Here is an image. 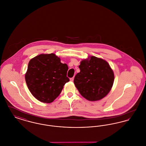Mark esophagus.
Wrapping results in <instances>:
<instances>
[{
    "label": "esophagus",
    "instance_id": "obj_1",
    "mask_svg": "<svg viewBox=\"0 0 146 146\" xmlns=\"http://www.w3.org/2000/svg\"><path fill=\"white\" fill-rule=\"evenodd\" d=\"M70 80L71 82H73V81L74 80V77H73V78H71L70 79Z\"/></svg>",
    "mask_w": 146,
    "mask_h": 146
}]
</instances>
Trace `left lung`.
Listing matches in <instances>:
<instances>
[{"label":"left lung","instance_id":"1","mask_svg":"<svg viewBox=\"0 0 146 146\" xmlns=\"http://www.w3.org/2000/svg\"><path fill=\"white\" fill-rule=\"evenodd\" d=\"M80 72L74 83L82 96L91 101L105 97L111 90L114 76L109 64L104 60L91 56L81 61Z\"/></svg>","mask_w":146,"mask_h":146}]
</instances>
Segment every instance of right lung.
<instances>
[{
  "label": "right lung",
  "instance_id": "obj_1",
  "mask_svg": "<svg viewBox=\"0 0 146 146\" xmlns=\"http://www.w3.org/2000/svg\"><path fill=\"white\" fill-rule=\"evenodd\" d=\"M68 66L54 54H41L31 59L25 75L28 89L38 100L51 103L59 96L67 76Z\"/></svg>",
  "mask_w": 146,
  "mask_h": 146
}]
</instances>
